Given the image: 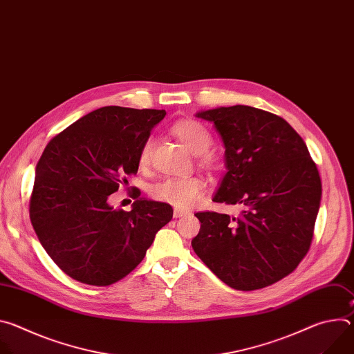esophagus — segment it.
Returning <instances> with one entry per match:
<instances>
[{
	"label": "esophagus",
	"mask_w": 354,
	"mask_h": 354,
	"mask_svg": "<svg viewBox=\"0 0 354 354\" xmlns=\"http://www.w3.org/2000/svg\"><path fill=\"white\" fill-rule=\"evenodd\" d=\"M187 214V212L186 210H183V209H175L174 210V218H180V217H183V216H186Z\"/></svg>",
	"instance_id": "obj_1"
}]
</instances>
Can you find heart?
<instances>
[{
    "label": "heart",
    "mask_w": 354,
    "mask_h": 354,
    "mask_svg": "<svg viewBox=\"0 0 354 354\" xmlns=\"http://www.w3.org/2000/svg\"><path fill=\"white\" fill-rule=\"evenodd\" d=\"M171 134L176 137L193 156H200V160L206 165L214 164V157L209 154L207 151L213 142L212 133L206 126L201 124L197 120L185 119L175 122L171 129ZM154 149V138L148 137L138 156V162L141 167H147L151 161ZM206 183L198 178H189V179H168L158 183L154 190L153 196L160 200L169 203L178 209H189L194 206L197 201L205 194Z\"/></svg>",
    "instance_id": "heart-1"
}]
</instances>
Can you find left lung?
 <instances>
[{"mask_svg":"<svg viewBox=\"0 0 354 354\" xmlns=\"http://www.w3.org/2000/svg\"><path fill=\"white\" fill-rule=\"evenodd\" d=\"M225 148L213 201L241 205L239 217L196 213V255L225 284L250 291L290 274L307 255L322 185L299 134L280 116L245 105L200 111Z\"/></svg>","mask_w":354,"mask_h":354,"instance_id":"obj_1","label":"left lung"}]
</instances>
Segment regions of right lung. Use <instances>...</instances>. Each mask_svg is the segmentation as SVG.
I'll return each instance as SVG.
<instances>
[{
  "instance_id": "1",
  "label": "right lung",
  "mask_w": 354,
  "mask_h": 354,
  "mask_svg": "<svg viewBox=\"0 0 354 354\" xmlns=\"http://www.w3.org/2000/svg\"><path fill=\"white\" fill-rule=\"evenodd\" d=\"M165 111L105 106L47 144L36 165L29 216L47 255L70 277L109 286L144 259L174 210L136 193L130 212L109 196L138 171L144 141Z\"/></svg>"
}]
</instances>
